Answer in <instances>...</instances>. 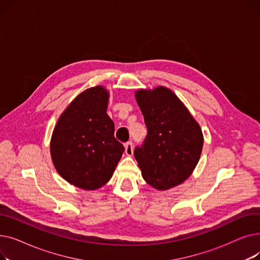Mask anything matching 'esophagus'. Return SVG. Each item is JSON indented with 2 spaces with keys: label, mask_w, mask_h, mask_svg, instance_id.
I'll return each mask as SVG.
<instances>
[{
  "label": "esophagus",
  "mask_w": 260,
  "mask_h": 260,
  "mask_svg": "<svg viewBox=\"0 0 260 260\" xmlns=\"http://www.w3.org/2000/svg\"><path fill=\"white\" fill-rule=\"evenodd\" d=\"M124 147H125V154L127 156H132L133 155V152H134V145H133V142L132 141H128L124 144Z\"/></svg>",
  "instance_id": "obj_1"
}]
</instances>
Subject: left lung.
Returning a JSON list of instances; mask_svg holds the SVG:
<instances>
[{"mask_svg":"<svg viewBox=\"0 0 260 260\" xmlns=\"http://www.w3.org/2000/svg\"><path fill=\"white\" fill-rule=\"evenodd\" d=\"M136 99L147 129L134 152L144 180L158 189L180 184L200 158L203 137L198 123L169 88L140 89Z\"/></svg>","mask_w":260,"mask_h":260,"instance_id":"obj_1","label":"left lung"}]
</instances>
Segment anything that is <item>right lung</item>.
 I'll return each instance as SVG.
<instances>
[{
  "label": "right lung",
  "mask_w": 260,
  "mask_h": 260,
  "mask_svg": "<svg viewBox=\"0 0 260 260\" xmlns=\"http://www.w3.org/2000/svg\"><path fill=\"white\" fill-rule=\"evenodd\" d=\"M108 93L91 87L70 104L53 129L50 153L65 180L95 189L112 178L124 146L115 138V124L106 114Z\"/></svg>",
  "instance_id": "obj_1"
}]
</instances>
